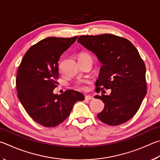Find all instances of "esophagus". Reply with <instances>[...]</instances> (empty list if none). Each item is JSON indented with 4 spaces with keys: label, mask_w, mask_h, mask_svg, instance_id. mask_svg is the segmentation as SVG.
<instances>
[{
    "label": "esophagus",
    "mask_w": 160,
    "mask_h": 160,
    "mask_svg": "<svg viewBox=\"0 0 160 160\" xmlns=\"http://www.w3.org/2000/svg\"><path fill=\"white\" fill-rule=\"evenodd\" d=\"M85 99L88 100H93L94 98L93 96H86L85 97Z\"/></svg>",
    "instance_id": "1"
}]
</instances>
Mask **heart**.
Returning a JSON list of instances; mask_svg holds the SVG:
<instances>
[{"label":"heart","instance_id":"b5f03b06","mask_svg":"<svg viewBox=\"0 0 160 160\" xmlns=\"http://www.w3.org/2000/svg\"><path fill=\"white\" fill-rule=\"evenodd\" d=\"M82 55H87V56H89L88 54H86V53H83V54L81 55L80 56ZM76 88H77V89H78V90H81V91H84L86 89V86L83 84L82 82H77V83H76Z\"/></svg>","mask_w":160,"mask_h":160}]
</instances>
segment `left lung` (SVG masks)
<instances>
[{
    "label": "left lung",
    "mask_w": 160,
    "mask_h": 160,
    "mask_svg": "<svg viewBox=\"0 0 160 160\" xmlns=\"http://www.w3.org/2000/svg\"><path fill=\"white\" fill-rule=\"evenodd\" d=\"M77 41L102 64L96 83L97 91L100 86L112 91L109 96H95L105 103L98 118L110 126L127 122L138 112L147 93L145 65L138 51L128 39L110 33L81 36Z\"/></svg>",
    "instance_id": "left-lung-1"
}]
</instances>
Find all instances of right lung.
<instances>
[{
    "mask_svg": "<svg viewBox=\"0 0 160 160\" xmlns=\"http://www.w3.org/2000/svg\"><path fill=\"white\" fill-rule=\"evenodd\" d=\"M78 36L48 37L33 45L24 55L16 78L18 95L28 114L45 127H54L69 117L73 105L84 100L79 92L53 93L59 77L58 61Z\"/></svg>",
    "mask_w": 160,
    "mask_h": 160,
    "instance_id": "1",
    "label": "right lung"
}]
</instances>
